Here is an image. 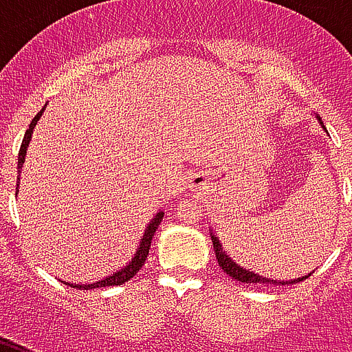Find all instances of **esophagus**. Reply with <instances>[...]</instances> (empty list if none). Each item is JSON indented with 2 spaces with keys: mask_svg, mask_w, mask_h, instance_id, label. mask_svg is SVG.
I'll list each match as a JSON object with an SVG mask.
<instances>
[{
  "mask_svg": "<svg viewBox=\"0 0 352 352\" xmlns=\"http://www.w3.org/2000/svg\"><path fill=\"white\" fill-rule=\"evenodd\" d=\"M192 184H196V183H192Z\"/></svg>",
  "mask_w": 352,
  "mask_h": 352,
  "instance_id": "esophagus-1",
  "label": "esophagus"
}]
</instances>
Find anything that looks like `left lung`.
<instances>
[{
    "label": "left lung",
    "instance_id": "obj_1",
    "mask_svg": "<svg viewBox=\"0 0 352 352\" xmlns=\"http://www.w3.org/2000/svg\"><path fill=\"white\" fill-rule=\"evenodd\" d=\"M318 122H320V118H318ZM322 128H324V124H322ZM211 241H213L214 254H217V260H219V265L222 267V272H226V275L234 277V279L239 280V283H252V285H258V283H264V285H294V283H300V280H305L307 277H309V275H303V277H298V279H290V280L267 279V277H264V275L249 272V270H245V267H241L239 264H236V262L226 254V251L222 249L219 237H214L213 234H211Z\"/></svg>",
    "mask_w": 352,
    "mask_h": 352
}]
</instances>
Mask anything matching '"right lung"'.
Returning a JSON list of instances; mask_svg holds the SVG:
<instances>
[{
	"label": "right lung",
	"instance_id": "add662e5",
	"mask_svg": "<svg viewBox=\"0 0 352 352\" xmlns=\"http://www.w3.org/2000/svg\"><path fill=\"white\" fill-rule=\"evenodd\" d=\"M43 111H45V107H43L41 111L34 116V120H32L30 128H28L26 133H24V139H22V145H20V153H19V181H20V169H22V164H24V158H26L28 145H30V141H32V133H34L35 124H37V120L41 118ZM16 186H19V184H16ZM162 219H164V211H160V213L156 214L153 221H151V224L146 226L145 234H143V239H141V243H139V249L135 251V256L131 258L130 264L124 265L122 270H118V272H115L113 275H109V277H105L103 280H98V283H92V285H73V283H65V285H69V287L73 288H79V290H90V288L115 287V285H122V283H126V280H130L131 277H133V275L143 267V264H145L146 254H148V249H151V243H153V237L154 234H156L158 226H160Z\"/></svg>",
	"mask_w": 352,
	"mask_h": 352
}]
</instances>
